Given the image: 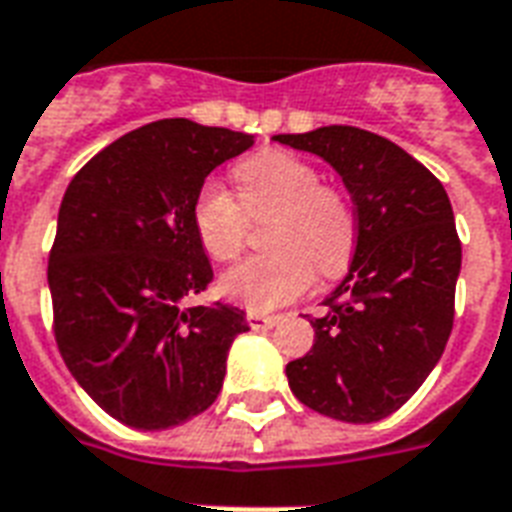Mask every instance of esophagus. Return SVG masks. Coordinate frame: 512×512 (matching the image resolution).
I'll return each mask as SVG.
<instances>
[{
  "label": "esophagus",
  "instance_id": "34e87169",
  "mask_svg": "<svg viewBox=\"0 0 512 512\" xmlns=\"http://www.w3.org/2000/svg\"><path fill=\"white\" fill-rule=\"evenodd\" d=\"M278 321H280L278 315H264V313H256V310L248 313V326H251V329H272Z\"/></svg>",
  "mask_w": 512,
  "mask_h": 512
}]
</instances>
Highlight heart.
<instances>
[{"label":"heart","mask_w":512,"mask_h":512,"mask_svg":"<svg viewBox=\"0 0 512 512\" xmlns=\"http://www.w3.org/2000/svg\"><path fill=\"white\" fill-rule=\"evenodd\" d=\"M240 202L221 183L205 180L191 202L199 245L215 261L240 256L248 218L272 215L267 245L221 278L237 305L272 310L305 294L315 278H340L356 251V213L340 188L321 183L318 169L297 153L267 148L234 167Z\"/></svg>","instance_id":"1"}]
</instances>
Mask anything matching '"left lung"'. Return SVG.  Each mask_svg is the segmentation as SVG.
I'll use <instances>...</instances> for the list:
<instances>
[{
	"label": "left lung",
	"instance_id": "8db88e82",
	"mask_svg": "<svg viewBox=\"0 0 512 512\" xmlns=\"http://www.w3.org/2000/svg\"><path fill=\"white\" fill-rule=\"evenodd\" d=\"M329 161L356 207L351 270L313 348L288 361L294 397L321 416L372 424L391 416L434 370L453 329L461 242L440 180L399 145L356 126L278 134Z\"/></svg>",
	"mask_w": 512,
	"mask_h": 512
}]
</instances>
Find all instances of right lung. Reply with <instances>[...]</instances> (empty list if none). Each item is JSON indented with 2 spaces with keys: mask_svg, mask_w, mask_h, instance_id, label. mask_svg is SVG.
Instances as JSON below:
<instances>
[{
  "mask_svg": "<svg viewBox=\"0 0 512 512\" xmlns=\"http://www.w3.org/2000/svg\"><path fill=\"white\" fill-rule=\"evenodd\" d=\"M251 134L164 118L110 142L72 178L48 259L53 334L69 372L105 413L156 432L205 413L240 307L186 305L213 283L191 202Z\"/></svg>",
  "mask_w": 512,
  "mask_h": 512,
  "instance_id": "right-lung-1",
  "label": "right lung"
}]
</instances>
